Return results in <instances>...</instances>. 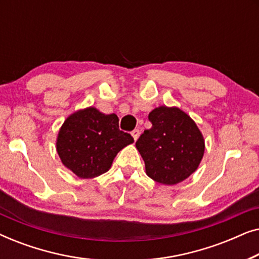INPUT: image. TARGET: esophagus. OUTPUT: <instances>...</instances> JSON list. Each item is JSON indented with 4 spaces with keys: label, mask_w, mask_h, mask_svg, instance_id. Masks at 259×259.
<instances>
[{
    "label": "esophagus",
    "mask_w": 259,
    "mask_h": 259,
    "mask_svg": "<svg viewBox=\"0 0 259 259\" xmlns=\"http://www.w3.org/2000/svg\"><path fill=\"white\" fill-rule=\"evenodd\" d=\"M139 136H140V132H139V130H134L133 132H132V137H133V139L134 140H138V138H139Z\"/></svg>",
    "instance_id": "1"
}]
</instances>
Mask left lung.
I'll list each match as a JSON object with an SVG mask.
<instances>
[{
    "mask_svg": "<svg viewBox=\"0 0 259 259\" xmlns=\"http://www.w3.org/2000/svg\"><path fill=\"white\" fill-rule=\"evenodd\" d=\"M148 119L150 130L136 143L146 175L162 185H176L197 171L204 157L205 140L197 123L178 107L159 106Z\"/></svg>",
    "mask_w": 259,
    "mask_h": 259,
    "instance_id": "left-lung-1",
    "label": "left lung"
}]
</instances>
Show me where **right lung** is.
Listing matches in <instances>:
<instances>
[{
  "mask_svg": "<svg viewBox=\"0 0 259 259\" xmlns=\"http://www.w3.org/2000/svg\"><path fill=\"white\" fill-rule=\"evenodd\" d=\"M133 143L131 134L119 130L116 114L106 115L91 106L65 120L56 138V152L65 167L90 179L107 172L118 152Z\"/></svg>",
  "mask_w": 259,
  "mask_h": 259,
  "instance_id": "1",
  "label": "right lung"
}]
</instances>
